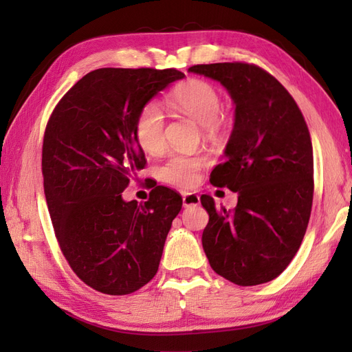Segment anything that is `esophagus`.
<instances>
[{
  "mask_svg": "<svg viewBox=\"0 0 352 352\" xmlns=\"http://www.w3.org/2000/svg\"><path fill=\"white\" fill-rule=\"evenodd\" d=\"M199 195L195 192H185L184 194V207H197L199 204Z\"/></svg>",
  "mask_w": 352,
  "mask_h": 352,
  "instance_id": "esophagus-1",
  "label": "esophagus"
}]
</instances>
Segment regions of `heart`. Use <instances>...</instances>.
Instances as JSON below:
<instances>
[{"label": "heart", "mask_w": 352, "mask_h": 352, "mask_svg": "<svg viewBox=\"0 0 352 352\" xmlns=\"http://www.w3.org/2000/svg\"><path fill=\"white\" fill-rule=\"evenodd\" d=\"M173 107L204 126L206 131H216L221 124L219 111L221 98L211 83L201 79L184 82L172 95ZM135 138L144 151L158 154L164 150V114L157 102H148L135 120ZM206 164L202 157L173 154L160 167V177L176 186H192L198 182L199 170Z\"/></svg>", "instance_id": "b5f03b06"}]
</instances>
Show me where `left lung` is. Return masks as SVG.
Masks as SVG:
<instances>
[{"label": "left lung", "instance_id": "1", "mask_svg": "<svg viewBox=\"0 0 352 352\" xmlns=\"http://www.w3.org/2000/svg\"><path fill=\"white\" fill-rule=\"evenodd\" d=\"M188 72L220 82L235 104L226 162L210 182L238 192L233 210L201 197L208 212L202 248L211 269L239 286L270 282L305 235L313 204V146L301 110L282 83L248 63L198 65Z\"/></svg>", "mask_w": 352, "mask_h": 352}]
</instances>
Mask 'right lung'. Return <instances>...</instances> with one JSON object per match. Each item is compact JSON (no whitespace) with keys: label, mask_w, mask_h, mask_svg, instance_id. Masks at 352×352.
Listing matches in <instances>:
<instances>
[{"label":"right lung","mask_w":352,"mask_h":352,"mask_svg":"<svg viewBox=\"0 0 352 352\" xmlns=\"http://www.w3.org/2000/svg\"><path fill=\"white\" fill-rule=\"evenodd\" d=\"M176 69H97L60 100L42 145L44 192L63 255L92 289L126 295L150 282L182 197L155 186L144 204L122 192L145 154L135 138L141 109Z\"/></svg>","instance_id":"1"}]
</instances>
